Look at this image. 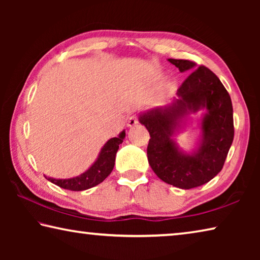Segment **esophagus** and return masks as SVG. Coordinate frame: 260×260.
<instances>
[{
	"mask_svg": "<svg viewBox=\"0 0 260 260\" xmlns=\"http://www.w3.org/2000/svg\"><path fill=\"white\" fill-rule=\"evenodd\" d=\"M138 124H139V119H138V117H136V116H131L128 121H127V126H128V127H133V126H136Z\"/></svg>",
	"mask_w": 260,
	"mask_h": 260,
	"instance_id": "34e87169",
	"label": "esophagus"
}]
</instances>
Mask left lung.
I'll list each match as a JSON object with an SVG mask.
<instances>
[{"instance_id":"8db88e82","label":"left lung","mask_w":260,"mask_h":260,"mask_svg":"<svg viewBox=\"0 0 260 260\" xmlns=\"http://www.w3.org/2000/svg\"><path fill=\"white\" fill-rule=\"evenodd\" d=\"M180 72L190 74L178 89V99L170 105L142 113L140 122L146 126L149 140L148 161L162 181L181 189H191L209 182L222 170L234 139V120L231 96L219 78L204 65L187 59H169ZM205 108L201 120L200 147L191 155L178 150L174 131L189 113Z\"/></svg>"}]
</instances>
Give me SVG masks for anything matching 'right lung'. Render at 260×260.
I'll list each match as a JSON object with an SVG mask.
<instances>
[{
    "mask_svg": "<svg viewBox=\"0 0 260 260\" xmlns=\"http://www.w3.org/2000/svg\"><path fill=\"white\" fill-rule=\"evenodd\" d=\"M125 131H122L118 138L110 139L101 150L99 158L88 169L85 173L78 175L76 178L70 179H54L47 178L50 182L68 190L81 191L98 186L99 183L104 181L105 178L112 172L114 160H116V153L119 149V144L122 143L125 139Z\"/></svg>",
    "mask_w": 260,
    "mask_h": 260,
    "instance_id": "add662e5",
    "label": "right lung"
}]
</instances>
